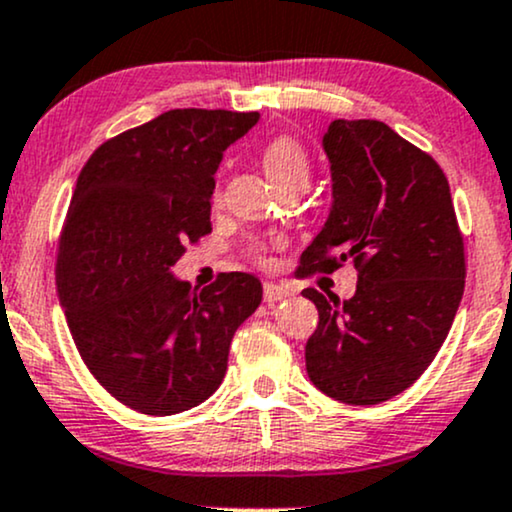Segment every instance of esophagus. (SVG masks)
Listing matches in <instances>:
<instances>
[{
    "label": "esophagus",
    "instance_id": "obj_1",
    "mask_svg": "<svg viewBox=\"0 0 512 512\" xmlns=\"http://www.w3.org/2000/svg\"><path fill=\"white\" fill-rule=\"evenodd\" d=\"M290 294H292L290 287L280 285V282H266V285H263V299H266L268 304L278 302V299L290 297Z\"/></svg>",
    "mask_w": 512,
    "mask_h": 512
}]
</instances>
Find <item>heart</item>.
I'll list each match as a JSON object with an SVG mask.
<instances>
[{
    "instance_id": "obj_1",
    "label": "heart",
    "mask_w": 512,
    "mask_h": 512,
    "mask_svg": "<svg viewBox=\"0 0 512 512\" xmlns=\"http://www.w3.org/2000/svg\"><path fill=\"white\" fill-rule=\"evenodd\" d=\"M263 167H266L268 177L273 179L275 186L292 182V179H304V182H309V155H306L302 143L294 141L290 136H278L266 143V148H263ZM251 254L261 258L263 246L254 244L251 246Z\"/></svg>"
}]
</instances>
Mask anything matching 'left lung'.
<instances>
[{
	"label": "left lung",
	"mask_w": 512,
	"mask_h": 512,
	"mask_svg": "<svg viewBox=\"0 0 512 512\" xmlns=\"http://www.w3.org/2000/svg\"><path fill=\"white\" fill-rule=\"evenodd\" d=\"M330 210L302 270H359L354 297L316 304L306 374L328 398L378 405L410 388L446 340L465 292V254L446 174L376 119H335L323 134Z\"/></svg>",
	"instance_id": "1"
}]
</instances>
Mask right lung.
<instances>
[{"label":"right lung","mask_w":512,"mask_h":512,"mask_svg":"<svg viewBox=\"0 0 512 512\" xmlns=\"http://www.w3.org/2000/svg\"><path fill=\"white\" fill-rule=\"evenodd\" d=\"M258 117L162 112L102 143L78 174L54 270L59 306L90 374L131 410L167 417L208 400L261 304L256 275L222 273L194 292L172 273L213 230L215 172Z\"/></svg>","instance_id":"add662e5"}]
</instances>
